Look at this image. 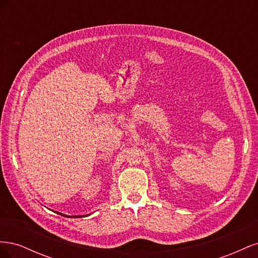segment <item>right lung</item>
Returning <instances> with one entry per match:
<instances>
[{
	"instance_id": "add662e5",
	"label": "right lung",
	"mask_w": 258,
	"mask_h": 258,
	"mask_svg": "<svg viewBox=\"0 0 258 258\" xmlns=\"http://www.w3.org/2000/svg\"><path fill=\"white\" fill-rule=\"evenodd\" d=\"M58 214H61L62 216H67V217H85V216H88V215H79V216H69V215H64V214H62V213H59V212H57Z\"/></svg>"
}]
</instances>
